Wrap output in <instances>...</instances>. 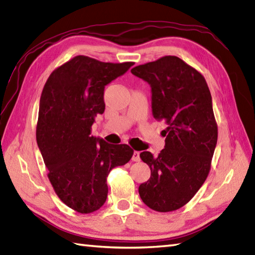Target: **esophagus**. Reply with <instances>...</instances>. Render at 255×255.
<instances>
[{
    "mask_svg": "<svg viewBox=\"0 0 255 255\" xmlns=\"http://www.w3.org/2000/svg\"><path fill=\"white\" fill-rule=\"evenodd\" d=\"M132 160L133 161H139L140 157H139V151H133L132 155Z\"/></svg>",
    "mask_w": 255,
    "mask_h": 255,
    "instance_id": "obj_1",
    "label": "esophagus"
}]
</instances>
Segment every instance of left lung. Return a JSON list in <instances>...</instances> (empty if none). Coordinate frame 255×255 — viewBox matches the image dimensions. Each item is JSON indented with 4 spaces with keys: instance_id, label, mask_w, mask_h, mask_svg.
Instances as JSON below:
<instances>
[{
    "instance_id": "obj_1",
    "label": "left lung",
    "mask_w": 255,
    "mask_h": 255,
    "mask_svg": "<svg viewBox=\"0 0 255 255\" xmlns=\"http://www.w3.org/2000/svg\"><path fill=\"white\" fill-rule=\"evenodd\" d=\"M131 73L149 84L152 116L168 124L160 154H139L150 178L138 193L154 211L172 212L195 195L211 169L218 135L211 92L201 73L178 56L135 66Z\"/></svg>"
}]
</instances>
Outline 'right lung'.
<instances>
[{
  "label": "right lung",
  "mask_w": 255,
  "mask_h": 255,
  "mask_svg": "<svg viewBox=\"0 0 255 255\" xmlns=\"http://www.w3.org/2000/svg\"><path fill=\"white\" fill-rule=\"evenodd\" d=\"M133 64L77 55L51 73L43 87L37 144L56 195L78 213H93L105 204L109 172L132 158L131 147L107 143L90 128L105 111V87Z\"/></svg>",
  "instance_id": "1"
}]
</instances>
